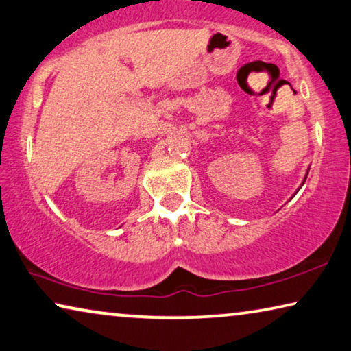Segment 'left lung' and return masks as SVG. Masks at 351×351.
I'll return each mask as SVG.
<instances>
[{
	"label": "left lung",
	"instance_id": "left-lung-1",
	"mask_svg": "<svg viewBox=\"0 0 351 351\" xmlns=\"http://www.w3.org/2000/svg\"><path fill=\"white\" fill-rule=\"evenodd\" d=\"M306 176H308V175H306ZM306 176H304V181H306ZM304 181H303V184H304ZM303 184H302V186H303Z\"/></svg>",
	"mask_w": 351,
	"mask_h": 351
}]
</instances>
